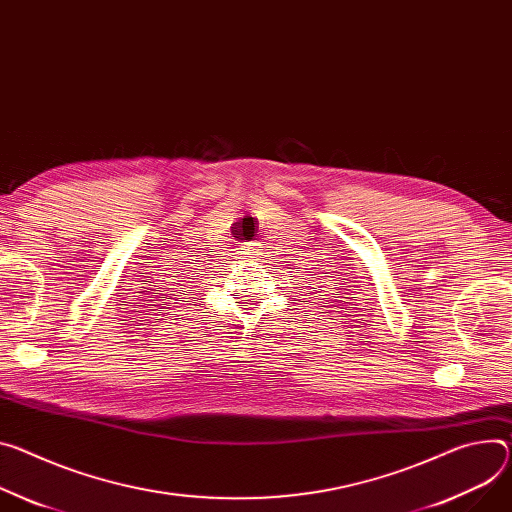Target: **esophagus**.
<instances>
[{
    "label": "esophagus",
    "mask_w": 512,
    "mask_h": 512,
    "mask_svg": "<svg viewBox=\"0 0 512 512\" xmlns=\"http://www.w3.org/2000/svg\"><path fill=\"white\" fill-rule=\"evenodd\" d=\"M257 247H259V245H257V243H251V247H249V251H251V255H257V253H255V251H257ZM259 251H261V249H259Z\"/></svg>",
    "instance_id": "1"
}]
</instances>
